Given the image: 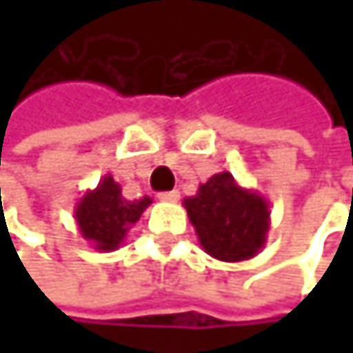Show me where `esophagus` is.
Here are the masks:
<instances>
[{
  "instance_id": "obj_1",
  "label": "esophagus",
  "mask_w": 353,
  "mask_h": 353,
  "mask_svg": "<svg viewBox=\"0 0 353 353\" xmlns=\"http://www.w3.org/2000/svg\"><path fill=\"white\" fill-rule=\"evenodd\" d=\"M159 200H163V202H177V200H179V192H177V190L161 192V194H159Z\"/></svg>"
}]
</instances>
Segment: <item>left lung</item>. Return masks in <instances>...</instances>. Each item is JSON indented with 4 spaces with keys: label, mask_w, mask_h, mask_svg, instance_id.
<instances>
[{
    "label": "left lung",
    "mask_w": 353,
    "mask_h": 353,
    "mask_svg": "<svg viewBox=\"0 0 353 353\" xmlns=\"http://www.w3.org/2000/svg\"><path fill=\"white\" fill-rule=\"evenodd\" d=\"M190 223L202 249L221 261H245L268 241L270 202L237 183L229 172L214 174L198 185L196 196L183 198Z\"/></svg>",
    "instance_id": "left-lung-1"
}]
</instances>
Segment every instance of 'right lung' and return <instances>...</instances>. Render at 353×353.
Returning <instances> with one entry per match:
<instances>
[{
	"mask_svg": "<svg viewBox=\"0 0 353 353\" xmlns=\"http://www.w3.org/2000/svg\"><path fill=\"white\" fill-rule=\"evenodd\" d=\"M153 200L143 196L126 200L112 176H104L94 190H88L75 204L73 216L79 233L98 251H114L122 245L128 229L141 219Z\"/></svg>",
	"mask_w": 353,
	"mask_h": 353,
	"instance_id": "1",
	"label": "right lung"
}]
</instances>
